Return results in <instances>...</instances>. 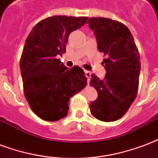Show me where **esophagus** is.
<instances>
[{
	"label": "esophagus",
	"mask_w": 158,
	"mask_h": 158,
	"mask_svg": "<svg viewBox=\"0 0 158 158\" xmlns=\"http://www.w3.org/2000/svg\"><path fill=\"white\" fill-rule=\"evenodd\" d=\"M85 73L86 78H87V82L88 84H89V80H90V76H91V73L89 71H85Z\"/></svg>",
	"instance_id": "esophagus-1"
}]
</instances>
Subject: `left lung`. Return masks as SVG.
Returning a JSON list of instances; mask_svg holds the SVG:
<instances>
[{
    "label": "left lung",
    "instance_id": "obj_1",
    "mask_svg": "<svg viewBox=\"0 0 158 158\" xmlns=\"http://www.w3.org/2000/svg\"><path fill=\"white\" fill-rule=\"evenodd\" d=\"M97 41V48L106 58L102 62L106 69L104 79L91 74L89 85L98 93L90 103V113L104 122L122 118L137 95L140 62L133 35L124 24L116 20L91 18L88 20Z\"/></svg>",
    "mask_w": 158,
    "mask_h": 158
}]
</instances>
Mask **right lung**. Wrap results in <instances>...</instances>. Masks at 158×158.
<instances>
[{"mask_svg": "<svg viewBox=\"0 0 158 158\" xmlns=\"http://www.w3.org/2000/svg\"><path fill=\"white\" fill-rule=\"evenodd\" d=\"M87 19L49 17L38 23L26 39L20 60L24 96L33 112L43 120L57 121L67 116L70 97L87 84L81 68L69 69L57 59L66 52L69 35Z\"/></svg>", "mask_w": 158, "mask_h": 158, "instance_id": "1", "label": "right lung"}]
</instances>
